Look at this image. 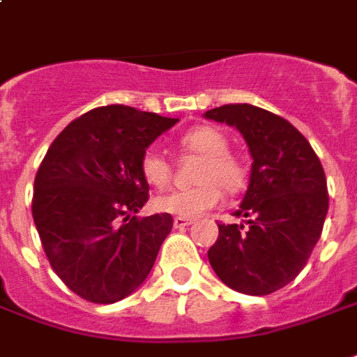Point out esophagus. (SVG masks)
<instances>
[{"mask_svg":"<svg viewBox=\"0 0 357 357\" xmlns=\"http://www.w3.org/2000/svg\"><path fill=\"white\" fill-rule=\"evenodd\" d=\"M191 224H193L191 218H183V216H176V218H174V226H176V228H185V226H191Z\"/></svg>","mask_w":357,"mask_h":357,"instance_id":"esophagus-1","label":"esophagus"}]
</instances>
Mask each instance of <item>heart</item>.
<instances>
[{
  "label": "heart",
  "mask_w": 357,
  "mask_h": 357,
  "mask_svg": "<svg viewBox=\"0 0 357 357\" xmlns=\"http://www.w3.org/2000/svg\"><path fill=\"white\" fill-rule=\"evenodd\" d=\"M179 146L183 153L203 158L197 172L199 185L158 195L154 199L156 211L197 218L220 203V187L228 193H236L245 183V168L234 154L228 153V139L218 129L208 126L189 129L179 139ZM141 174L151 185L162 189L170 181L172 166L164 154L156 149H149L141 156Z\"/></svg>",
  "instance_id": "obj_1"
}]
</instances>
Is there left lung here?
<instances>
[{
	"label": "left lung",
	"instance_id": "left-lung-1",
	"mask_svg": "<svg viewBox=\"0 0 357 357\" xmlns=\"http://www.w3.org/2000/svg\"><path fill=\"white\" fill-rule=\"evenodd\" d=\"M204 118L238 129L253 158L236 216L218 224L208 263L231 290L266 296L290 284L321 238L328 195L321 160L290 121L251 104H226Z\"/></svg>",
	"mask_w": 357,
	"mask_h": 357
}]
</instances>
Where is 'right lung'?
Here are the masks:
<instances>
[{
    "mask_svg": "<svg viewBox=\"0 0 357 357\" xmlns=\"http://www.w3.org/2000/svg\"><path fill=\"white\" fill-rule=\"evenodd\" d=\"M178 121L121 104L94 108L56 137L40 164L32 218L52 268L83 300H123L151 273L174 220L135 216L149 201L141 156Z\"/></svg>",
    "mask_w": 357,
    "mask_h": 357,
    "instance_id": "1",
    "label": "right lung"
}]
</instances>
